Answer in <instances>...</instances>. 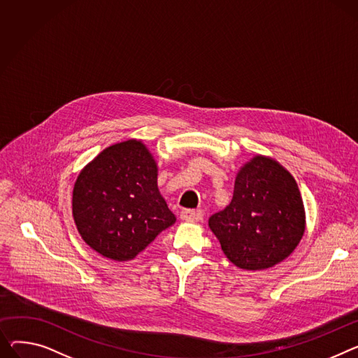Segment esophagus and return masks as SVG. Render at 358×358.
Segmentation results:
<instances>
[{"label":"esophagus","instance_id":"1","mask_svg":"<svg viewBox=\"0 0 358 358\" xmlns=\"http://www.w3.org/2000/svg\"><path fill=\"white\" fill-rule=\"evenodd\" d=\"M180 219L182 222H200L203 219V214L194 210H182L180 214Z\"/></svg>","mask_w":358,"mask_h":358}]
</instances>
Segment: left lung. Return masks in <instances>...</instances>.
<instances>
[{
    "label": "left lung",
    "mask_w": 358,
    "mask_h": 358,
    "mask_svg": "<svg viewBox=\"0 0 358 358\" xmlns=\"http://www.w3.org/2000/svg\"><path fill=\"white\" fill-rule=\"evenodd\" d=\"M233 265L262 271L287 259L305 231V208L291 173L256 155L236 176L230 204L208 219Z\"/></svg>",
    "instance_id": "obj_1"
}]
</instances>
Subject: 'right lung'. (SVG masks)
<instances>
[{
    "label": "right lung",
    "mask_w": 358,
    "mask_h": 358,
    "mask_svg": "<svg viewBox=\"0 0 358 358\" xmlns=\"http://www.w3.org/2000/svg\"><path fill=\"white\" fill-rule=\"evenodd\" d=\"M158 166L142 141L105 148L80 171L71 210L82 239L103 257L127 262L176 223L159 194Z\"/></svg>",
    "instance_id": "obj_1"
}]
</instances>
